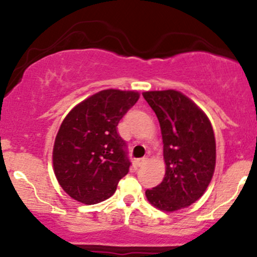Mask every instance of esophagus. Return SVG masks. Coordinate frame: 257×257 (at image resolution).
I'll return each mask as SVG.
<instances>
[{"label":"esophagus","mask_w":257,"mask_h":257,"mask_svg":"<svg viewBox=\"0 0 257 257\" xmlns=\"http://www.w3.org/2000/svg\"><path fill=\"white\" fill-rule=\"evenodd\" d=\"M145 163H147V158H141V159H137V165H138L139 168L143 167Z\"/></svg>","instance_id":"esophagus-1"}]
</instances>
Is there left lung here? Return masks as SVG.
Returning <instances> with one entry per match:
<instances>
[{
    "mask_svg": "<svg viewBox=\"0 0 257 257\" xmlns=\"http://www.w3.org/2000/svg\"><path fill=\"white\" fill-rule=\"evenodd\" d=\"M157 114L167 165L162 183L145 191L147 199L163 211L190 206L211 181L216 162L214 131L208 116L178 90L144 92Z\"/></svg>",
    "mask_w": 257,
    "mask_h": 257,
    "instance_id": "8db88e82",
    "label": "left lung"
}]
</instances>
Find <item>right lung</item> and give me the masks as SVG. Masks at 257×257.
Wrapping results in <instances>:
<instances>
[{
  "instance_id": "obj_1",
  "label": "right lung",
  "mask_w": 257,
  "mask_h": 257,
  "mask_svg": "<svg viewBox=\"0 0 257 257\" xmlns=\"http://www.w3.org/2000/svg\"><path fill=\"white\" fill-rule=\"evenodd\" d=\"M139 99L134 90L105 89L73 108L57 133L54 174L74 200L97 204L115 193L131 160L118 123Z\"/></svg>"
}]
</instances>
